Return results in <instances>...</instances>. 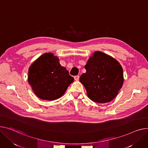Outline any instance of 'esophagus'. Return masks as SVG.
Returning <instances> with one entry per match:
<instances>
[{"label": "esophagus", "instance_id": "1", "mask_svg": "<svg viewBox=\"0 0 148 148\" xmlns=\"http://www.w3.org/2000/svg\"><path fill=\"white\" fill-rule=\"evenodd\" d=\"M74 80L75 81H78V80H79V76L78 75H75L74 77Z\"/></svg>", "mask_w": 148, "mask_h": 148}]
</instances>
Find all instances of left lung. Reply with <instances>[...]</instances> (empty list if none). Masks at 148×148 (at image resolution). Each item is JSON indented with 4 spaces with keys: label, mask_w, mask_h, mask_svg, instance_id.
Masks as SVG:
<instances>
[{
    "label": "left lung",
    "mask_w": 148,
    "mask_h": 148,
    "mask_svg": "<svg viewBox=\"0 0 148 148\" xmlns=\"http://www.w3.org/2000/svg\"><path fill=\"white\" fill-rule=\"evenodd\" d=\"M86 70L80 77L87 96L95 102L105 103L116 97L124 83L123 68L111 56L95 51L84 66Z\"/></svg>",
    "instance_id": "8db88e82"
}]
</instances>
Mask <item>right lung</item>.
Wrapping results in <instances>:
<instances>
[{"mask_svg": "<svg viewBox=\"0 0 148 148\" xmlns=\"http://www.w3.org/2000/svg\"><path fill=\"white\" fill-rule=\"evenodd\" d=\"M28 82L40 99L54 101L64 95L74 78L61 65L59 58L49 52L38 57L29 67Z\"/></svg>", "mask_w": 148, "mask_h": 148, "instance_id": "obj_1", "label": "right lung"}]
</instances>
